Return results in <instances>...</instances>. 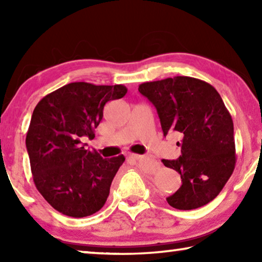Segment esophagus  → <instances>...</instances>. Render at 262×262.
Wrapping results in <instances>:
<instances>
[{"mask_svg":"<svg viewBox=\"0 0 262 262\" xmlns=\"http://www.w3.org/2000/svg\"><path fill=\"white\" fill-rule=\"evenodd\" d=\"M142 157H143V156H141V155H135V154L129 155V156H128V158L133 159V161H139V159H141Z\"/></svg>","mask_w":262,"mask_h":262,"instance_id":"obj_1","label":"esophagus"}]
</instances>
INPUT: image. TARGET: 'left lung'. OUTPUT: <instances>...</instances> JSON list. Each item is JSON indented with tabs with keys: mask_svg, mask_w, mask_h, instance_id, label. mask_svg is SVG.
<instances>
[{
	"mask_svg": "<svg viewBox=\"0 0 262 262\" xmlns=\"http://www.w3.org/2000/svg\"><path fill=\"white\" fill-rule=\"evenodd\" d=\"M140 94L156 107L164 135L177 132L178 159H163L180 174L181 186L166 198L171 207L196 209L220 194L236 165L233 122L216 89L188 76L140 84Z\"/></svg>",
	"mask_w": 262,
	"mask_h": 262,
	"instance_id": "obj_1",
	"label": "left lung"
}]
</instances>
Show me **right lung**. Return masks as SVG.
<instances>
[{
  "instance_id": "1",
  "label": "right lung",
  "mask_w": 262,
  "mask_h": 262,
  "mask_svg": "<svg viewBox=\"0 0 262 262\" xmlns=\"http://www.w3.org/2000/svg\"><path fill=\"white\" fill-rule=\"evenodd\" d=\"M127 88L69 83L35 106L26 134L31 171L37 189L61 214L85 217L105 205L123 155L103 158L81 139L92 140L107 101L120 99Z\"/></svg>"
}]
</instances>
